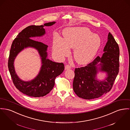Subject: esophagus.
<instances>
[{
    "mask_svg": "<svg viewBox=\"0 0 130 130\" xmlns=\"http://www.w3.org/2000/svg\"><path fill=\"white\" fill-rule=\"evenodd\" d=\"M71 69V66L69 64H67L65 65V70H68V69Z\"/></svg>",
    "mask_w": 130,
    "mask_h": 130,
    "instance_id": "1",
    "label": "esophagus"
}]
</instances>
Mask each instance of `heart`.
<instances>
[{
    "instance_id": "1",
    "label": "heart",
    "mask_w": 130,
    "mask_h": 130,
    "mask_svg": "<svg viewBox=\"0 0 130 130\" xmlns=\"http://www.w3.org/2000/svg\"><path fill=\"white\" fill-rule=\"evenodd\" d=\"M64 39L56 35L53 41V50L55 54L63 58L69 53V48H74V57L81 64L92 60L100 47L101 39L86 27L72 28L64 31Z\"/></svg>"
}]
</instances>
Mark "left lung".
<instances>
[{
    "label": "left lung",
    "instance_id": "8db88e82",
    "mask_svg": "<svg viewBox=\"0 0 130 130\" xmlns=\"http://www.w3.org/2000/svg\"><path fill=\"white\" fill-rule=\"evenodd\" d=\"M103 51L101 58L98 56L86 66L75 68L73 86L79 98L85 100L96 99L111 90L119 73L120 51L118 43L110 32ZM100 61V70L108 73V77L103 81L95 79L98 71L96 65Z\"/></svg>",
    "mask_w": 130,
    "mask_h": 130
}]
</instances>
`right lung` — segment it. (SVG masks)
I'll list each match as a JSON object with an SVG mask.
<instances>
[{"label": "right lung", "instance_id": "add662e5", "mask_svg": "<svg viewBox=\"0 0 130 130\" xmlns=\"http://www.w3.org/2000/svg\"><path fill=\"white\" fill-rule=\"evenodd\" d=\"M52 22L44 24L50 26L55 24ZM31 25L22 30L14 40L10 49L8 67L13 83L15 87L23 93L29 96L39 98L47 94L55 85L56 77L64 70L63 63H56L46 59L47 45L40 41L32 40V38L42 36L45 34L43 26ZM32 47L39 51L43 65L37 77L30 82L21 81L16 75L13 63L17 55L24 48Z\"/></svg>", "mask_w": 130, "mask_h": 130}]
</instances>
